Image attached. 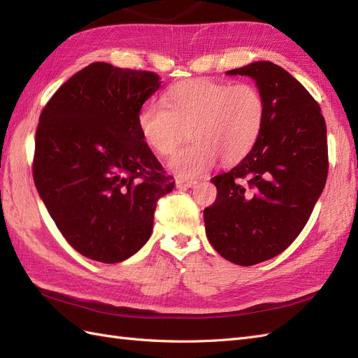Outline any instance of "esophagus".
Instances as JSON below:
<instances>
[{
    "label": "esophagus",
    "mask_w": 358,
    "mask_h": 358,
    "mask_svg": "<svg viewBox=\"0 0 358 358\" xmlns=\"http://www.w3.org/2000/svg\"><path fill=\"white\" fill-rule=\"evenodd\" d=\"M176 182L178 187H192L196 185L195 180H185V178H177Z\"/></svg>",
    "instance_id": "obj_1"
}]
</instances>
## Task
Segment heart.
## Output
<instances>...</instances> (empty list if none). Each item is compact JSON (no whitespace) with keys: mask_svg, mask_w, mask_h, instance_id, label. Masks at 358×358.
Instances as JSON below:
<instances>
[{"mask_svg":"<svg viewBox=\"0 0 358 358\" xmlns=\"http://www.w3.org/2000/svg\"><path fill=\"white\" fill-rule=\"evenodd\" d=\"M162 104L141 108L137 124L149 149L163 157L176 151L187 129L192 141L169 160V169L182 178L203 176L218 159L226 164L243 160L265 119L262 94L247 82H178L163 94Z\"/></svg>","mask_w":358,"mask_h":358,"instance_id":"b5f03b06","label":"heart"}]
</instances>
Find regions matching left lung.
<instances>
[{"label": "left lung", "mask_w": 358, "mask_h": 358, "mask_svg": "<svg viewBox=\"0 0 358 358\" xmlns=\"http://www.w3.org/2000/svg\"><path fill=\"white\" fill-rule=\"evenodd\" d=\"M255 79L265 119L255 148L210 181L206 235L222 257L255 265L278 256L308 222L328 177L327 124L319 103L282 66L259 61L227 71Z\"/></svg>", "instance_id": "1"}]
</instances>
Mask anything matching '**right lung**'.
Listing matches in <instances>:
<instances>
[{"label": "right lung", "instance_id": "1", "mask_svg": "<svg viewBox=\"0 0 358 358\" xmlns=\"http://www.w3.org/2000/svg\"><path fill=\"white\" fill-rule=\"evenodd\" d=\"M159 88L152 71L93 62L39 115L31 166L38 194L66 243L93 261L137 253L151 236L157 201L176 185L137 124Z\"/></svg>", "mask_w": 358, "mask_h": 358}]
</instances>
